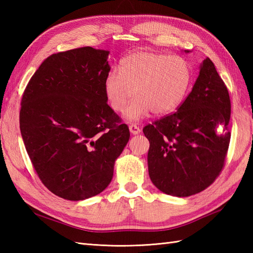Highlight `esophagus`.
Here are the masks:
<instances>
[{"label":"esophagus","instance_id":"esophagus-1","mask_svg":"<svg viewBox=\"0 0 253 253\" xmlns=\"http://www.w3.org/2000/svg\"><path fill=\"white\" fill-rule=\"evenodd\" d=\"M129 131L131 135H138V133H140V128H139L137 125L131 124V125H129Z\"/></svg>","mask_w":253,"mask_h":253}]
</instances>
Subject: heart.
Wrapping results in <instances>:
<instances>
[{
    "label": "heart",
    "instance_id": "1",
    "mask_svg": "<svg viewBox=\"0 0 253 253\" xmlns=\"http://www.w3.org/2000/svg\"><path fill=\"white\" fill-rule=\"evenodd\" d=\"M120 72L106 75L104 93L112 109L122 112L135 91L137 96L125 111V117L133 122L151 112L158 116L173 113L185 100L192 83V69L185 57L150 51H137L124 57Z\"/></svg>",
    "mask_w": 253,
    "mask_h": 253
}]
</instances>
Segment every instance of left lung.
I'll use <instances>...</instances> for the list:
<instances>
[{"label":"left lung","instance_id":"8db88e82","mask_svg":"<svg viewBox=\"0 0 253 253\" xmlns=\"http://www.w3.org/2000/svg\"><path fill=\"white\" fill-rule=\"evenodd\" d=\"M229 120L228 90L207 57L177 112L143 128L150 142L148 169L153 185L174 197H189L208 188L224 166Z\"/></svg>","mask_w":253,"mask_h":253}]
</instances>
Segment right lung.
<instances>
[{
    "instance_id": "1",
    "label": "right lung",
    "mask_w": 253,
    "mask_h": 253,
    "mask_svg": "<svg viewBox=\"0 0 253 253\" xmlns=\"http://www.w3.org/2000/svg\"><path fill=\"white\" fill-rule=\"evenodd\" d=\"M106 50L91 46L49 56L21 99L19 125L43 185L71 201L99 195L129 140L126 124L107 105Z\"/></svg>"
}]
</instances>
